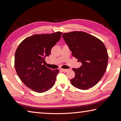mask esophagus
Returning <instances> with one entry per match:
<instances>
[{"label": "esophagus", "mask_w": 121, "mask_h": 121, "mask_svg": "<svg viewBox=\"0 0 121 121\" xmlns=\"http://www.w3.org/2000/svg\"><path fill=\"white\" fill-rule=\"evenodd\" d=\"M60 70L62 71H63V72H64V73H65V72H67V71H68V70H69V69H61Z\"/></svg>", "instance_id": "1"}]
</instances>
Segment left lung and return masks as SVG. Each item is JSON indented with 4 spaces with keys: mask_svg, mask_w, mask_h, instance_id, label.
Listing matches in <instances>:
<instances>
[{
    "mask_svg": "<svg viewBox=\"0 0 121 121\" xmlns=\"http://www.w3.org/2000/svg\"><path fill=\"white\" fill-rule=\"evenodd\" d=\"M62 38L73 56L82 64L73 69L75 76L70 80L71 84L81 90L92 87L107 68L108 56L105 45L95 37L82 31L64 33Z\"/></svg>",
    "mask_w": 121,
    "mask_h": 121,
    "instance_id": "8db88e82",
    "label": "left lung"
}]
</instances>
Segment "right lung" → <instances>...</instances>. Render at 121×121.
Segmentation results:
<instances>
[{"label": "right lung", "instance_id": "add662e5", "mask_svg": "<svg viewBox=\"0 0 121 121\" xmlns=\"http://www.w3.org/2000/svg\"><path fill=\"white\" fill-rule=\"evenodd\" d=\"M61 32L35 35L20 43L15 53V68L22 82L30 89L43 93L53 87L59 73L45 66V59L60 39Z\"/></svg>", "mask_w": 121, "mask_h": 121}]
</instances>
